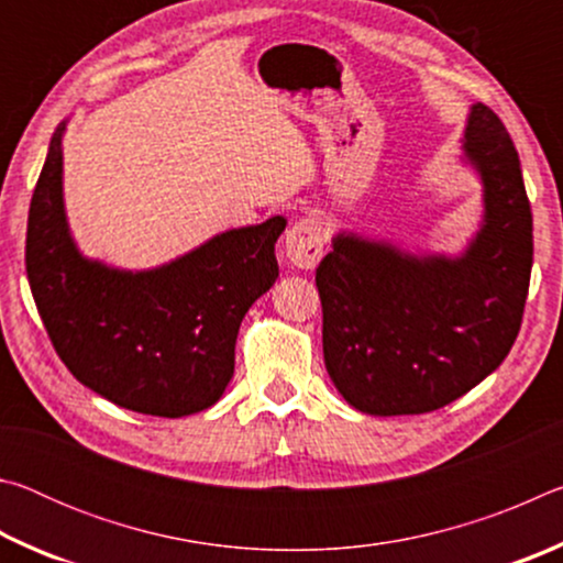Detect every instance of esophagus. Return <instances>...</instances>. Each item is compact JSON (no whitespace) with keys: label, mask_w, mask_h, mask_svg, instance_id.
I'll list each match as a JSON object with an SVG mask.
<instances>
[{"label":"esophagus","mask_w":563,"mask_h":563,"mask_svg":"<svg viewBox=\"0 0 563 563\" xmlns=\"http://www.w3.org/2000/svg\"><path fill=\"white\" fill-rule=\"evenodd\" d=\"M322 225L316 218H302L285 233V258L292 268L310 271L316 268L322 255Z\"/></svg>","instance_id":"1"}]
</instances>
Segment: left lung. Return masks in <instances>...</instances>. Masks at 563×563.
Listing matches in <instances>:
<instances>
[{
	"instance_id": "left-lung-1",
	"label": "left lung",
	"mask_w": 563,
	"mask_h": 563,
	"mask_svg": "<svg viewBox=\"0 0 563 563\" xmlns=\"http://www.w3.org/2000/svg\"><path fill=\"white\" fill-rule=\"evenodd\" d=\"M460 161L482 186V221L460 253L409 251L340 228L316 271L328 375L362 415L450 405L492 375L519 335L531 208L514 141L479 101Z\"/></svg>"
}]
</instances>
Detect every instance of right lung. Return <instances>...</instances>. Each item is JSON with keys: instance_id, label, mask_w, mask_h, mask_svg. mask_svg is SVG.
<instances>
[{"instance_id": "add662e5", "label": "right lung", "mask_w": 563, "mask_h": 563, "mask_svg": "<svg viewBox=\"0 0 563 563\" xmlns=\"http://www.w3.org/2000/svg\"><path fill=\"white\" fill-rule=\"evenodd\" d=\"M56 126L26 225V278L56 355L84 387L123 409L188 417L223 397L245 312L278 280L285 218L216 233L156 268L126 271L76 245L64 208Z\"/></svg>"}]
</instances>
